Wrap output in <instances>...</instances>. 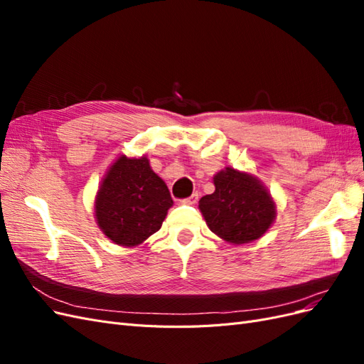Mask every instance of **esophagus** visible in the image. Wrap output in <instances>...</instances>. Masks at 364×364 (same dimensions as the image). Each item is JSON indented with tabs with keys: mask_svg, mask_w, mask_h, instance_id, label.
Wrapping results in <instances>:
<instances>
[{
	"mask_svg": "<svg viewBox=\"0 0 364 364\" xmlns=\"http://www.w3.org/2000/svg\"><path fill=\"white\" fill-rule=\"evenodd\" d=\"M197 200H199V196L197 194H193V196H190V197H186V199H183V200H181L183 205H196L197 203Z\"/></svg>",
	"mask_w": 364,
	"mask_h": 364,
	"instance_id": "esophagus-1",
	"label": "esophagus"
}]
</instances>
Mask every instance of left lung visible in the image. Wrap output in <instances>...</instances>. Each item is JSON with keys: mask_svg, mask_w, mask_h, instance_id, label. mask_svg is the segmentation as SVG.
Wrapping results in <instances>:
<instances>
[{"mask_svg": "<svg viewBox=\"0 0 364 364\" xmlns=\"http://www.w3.org/2000/svg\"><path fill=\"white\" fill-rule=\"evenodd\" d=\"M213 181L215 191L202 197L199 209L217 237L245 245L267 232L277 218V203L257 176L225 167Z\"/></svg>", "mask_w": 364, "mask_h": 364, "instance_id": "obj_1", "label": "left lung"}]
</instances>
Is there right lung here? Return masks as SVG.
I'll list each match as a JSON object with an SVG mask.
<instances>
[{
	"mask_svg": "<svg viewBox=\"0 0 364 364\" xmlns=\"http://www.w3.org/2000/svg\"><path fill=\"white\" fill-rule=\"evenodd\" d=\"M171 206L168 186L151 170L147 156L121 155L98 186L94 214L112 243L135 247L158 232Z\"/></svg>",
	"mask_w": 364,
	"mask_h": 364,
	"instance_id": "add662e5",
	"label": "right lung"
}]
</instances>
